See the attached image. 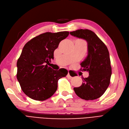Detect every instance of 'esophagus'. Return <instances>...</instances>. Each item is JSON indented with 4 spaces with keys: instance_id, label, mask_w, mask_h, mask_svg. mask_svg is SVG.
<instances>
[{
    "instance_id": "1",
    "label": "esophagus",
    "mask_w": 129,
    "mask_h": 129,
    "mask_svg": "<svg viewBox=\"0 0 129 129\" xmlns=\"http://www.w3.org/2000/svg\"><path fill=\"white\" fill-rule=\"evenodd\" d=\"M67 76L68 77H72L74 76V75H72V74H70V72H68V75H67Z\"/></svg>"
}]
</instances>
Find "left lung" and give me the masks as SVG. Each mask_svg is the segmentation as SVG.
Here are the masks:
<instances>
[{
  "instance_id": "1",
  "label": "left lung",
  "mask_w": 129,
  "mask_h": 129,
  "mask_svg": "<svg viewBox=\"0 0 129 129\" xmlns=\"http://www.w3.org/2000/svg\"><path fill=\"white\" fill-rule=\"evenodd\" d=\"M70 34L83 39L88 44V55L81 63L82 71L89 72V76L83 80L80 87L74 88L78 96L85 100L101 97L110 83L112 68L110 54L106 46L91 30L78 29Z\"/></svg>"
}]
</instances>
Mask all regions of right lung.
Listing matches in <instances>:
<instances>
[{"label":"right lung","mask_w":129,"mask_h":129,"mask_svg":"<svg viewBox=\"0 0 129 129\" xmlns=\"http://www.w3.org/2000/svg\"><path fill=\"white\" fill-rule=\"evenodd\" d=\"M69 32H46L26 44L17 62V78L22 91L33 100L44 101L51 98L58 88V81L65 77V69L54 70L48 64L54 59V51Z\"/></svg>","instance_id":"obj_1"}]
</instances>
